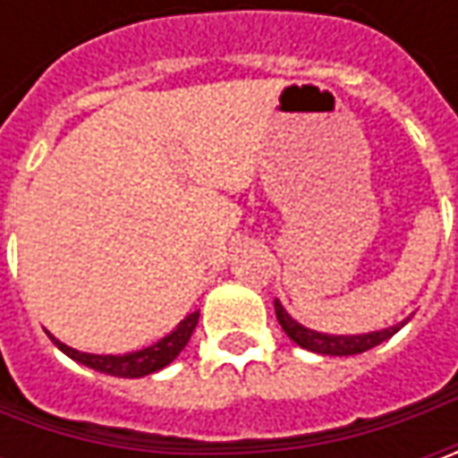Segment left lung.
<instances>
[{
	"label": "left lung",
	"instance_id": "1",
	"mask_svg": "<svg viewBox=\"0 0 458 458\" xmlns=\"http://www.w3.org/2000/svg\"><path fill=\"white\" fill-rule=\"evenodd\" d=\"M275 316H277V321L283 326V331L291 336V342L303 346L308 352L331 354V357L361 354V352H367V349H372L377 344L387 342L393 334H397L403 326L408 324V318H405V321L390 326V328H379V331H369V334H324V331H313V328H306L303 324H298L277 298H275Z\"/></svg>",
	"mask_w": 458,
	"mask_h": 458
}]
</instances>
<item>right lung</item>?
Masks as SVG:
<instances>
[{"label": "right lung", "mask_w": 458, "mask_h": 458, "mask_svg": "<svg viewBox=\"0 0 458 458\" xmlns=\"http://www.w3.org/2000/svg\"><path fill=\"white\" fill-rule=\"evenodd\" d=\"M196 324H199V310L188 313L167 336L157 339V342L145 346V349L127 352V354H89V352H79V349L63 344L53 334H47V336H50V342L55 344L65 357H71V360L89 367V369H97L101 375H112V377L137 379L145 377V375H152V372H160L163 367H167L170 361L175 360L185 349V344L191 339Z\"/></svg>", "instance_id": "1"}]
</instances>
